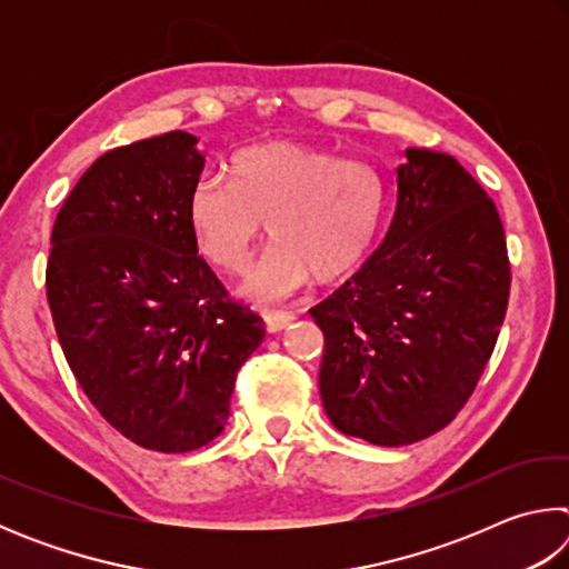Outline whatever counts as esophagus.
Segmentation results:
<instances>
[{
	"label": "esophagus",
	"mask_w": 569,
	"mask_h": 569,
	"mask_svg": "<svg viewBox=\"0 0 569 569\" xmlns=\"http://www.w3.org/2000/svg\"><path fill=\"white\" fill-rule=\"evenodd\" d=\"M263 319H266L268 333H278V331L286 329V326L293 321V313H288V311H266Z\"/></svg>",
	"instance_id": "34e87169"
}]
</instances>
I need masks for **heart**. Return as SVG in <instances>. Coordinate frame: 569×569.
Returning <instances> with one entry per match:
<instances>
[{"mask_svg":"<svg viewBox=\"0 0 569 569\" xmlns=\"http://www.w3.org/2000/svg\"><path fill=\"white\" fill-rule=\"evenodd\" d=\"M228 180L206 178L188 198V228L198 253L223 271H240L261 236H273L243 293L273 301L303 283L351 276L377 246L391 188L366 160L339 158L303 142L273 140L238 150Z\"/></svg>","mask_w":569,"mask_h":569,"instance_id":"1","label":"heart"}]
</instances>
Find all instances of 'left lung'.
<instances>
[{"mask_svg":"<svg viewBox=\"0 0 569 569\" xmlns=\"http://www.w3.org/2000/svg\"><path fill=\"white\" fill-rule=\"evenodd\" d=\"M397 213L369 261L311 308L331 423L379 447L457 417L495 351L509 258L495 200L445 152L409 148Z\"/></svg>","mask_w":569,"mask_h":569,"instance_id":"8db88e82","label":"left lung"}]
</instances>
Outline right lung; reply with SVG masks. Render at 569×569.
I'll return each mask as SVG.
<instances>
[{"label":"right lung","instance_id":"add662e5","mask_svg":"<svg viewBox=\"0 0 569 569\" xmlns=\"http://www.w3.org/2000/svg\"><path fill=\"white\" fill-rule=\"evenodd\" d=\"M203 166L198 138L180 130L104 152L57 213L47 263L77 383L122 437L162 455L223 431L238 369L266 336L190 236Z\"/></svg>","mask_w":569,"mask_h":569}]
</instances>
